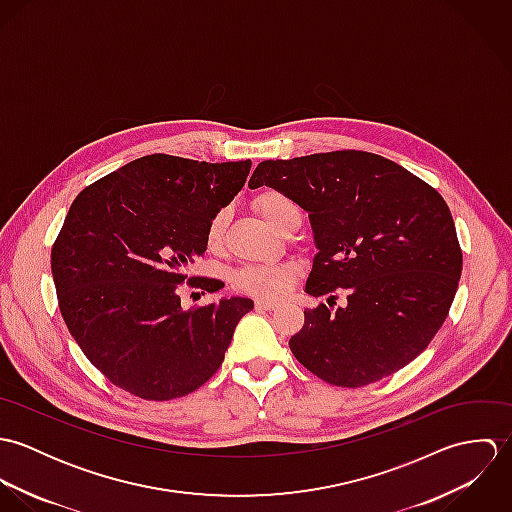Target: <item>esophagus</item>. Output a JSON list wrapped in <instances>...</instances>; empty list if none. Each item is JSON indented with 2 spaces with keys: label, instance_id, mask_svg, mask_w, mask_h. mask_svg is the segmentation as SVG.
<instances>
[{
  "label": "esophagus",
  "instance_id": "obj_1",
  "mask_svg": "<svg viewBox=\"0 0 512 512\" xmlns=\"http://www.w3.org/2000/svg\"><path fill=\"white\" fill-rule=\"evenodd\" d=\"M280 303L274 301V299H266V297H258L256 299V309H262V311H272L276 309Z\"/></svg>",
  "mask_w": 512,
  "mask_h": 512
}]
</instances>
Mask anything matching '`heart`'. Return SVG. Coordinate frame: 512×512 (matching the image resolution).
<instances>
[{"label":"heart","mask_w":512,"mask_h":512,"mask_svg":"<svg viewBox=\"0 0 512 512\" xmlns=\"http://www.w3.org/2000/svg\"><path fill=\"white\" fill-rule=\"evenodd\" d=\"M254 205L260 211V215L280 232L290 224V220L301 217L292 199H288L278 191L260 193L254 199ZM226 222H228L226 211L215 213L209 220L207 232H205L209 250H219L222 246ZM295 276H297L295 264H246L234 272L232 284L240 292L260 295V297H280L290 288Z\"/></svg>","instance_id":"1"}]
</instances>
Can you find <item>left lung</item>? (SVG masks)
Segmentation results:
<instances>
[{"label":"left lung","mask_w":512,"mask_h":512,"mask_svg":"<svg viewBox=\"0 0 512 512\" xmlns=\"http://www.w3.org/2000/svg\"><path fill=\"white\" fill-rule=\"evenodd\" d=\"M272 187L309 213L317 254L305 284L329 307L305 309L293 357L321 380L359 388L412 363L443 325L463 256L443 197L402 165L343 149L258 163L248 187ZM348 305L333 312L332 292Z\"/></svg>","instance_id":"obj_1"}]
</instances>
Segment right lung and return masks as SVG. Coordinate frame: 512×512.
I'll list each match as a JSON object with an SVG mask.
<instances>
[{"mask_svg":"<svg viewBox=\"0 0 512 512\" xmlns=\"http://www.w3.org/2000/svg\"><path fill=\"white\" fill-rule=\"evenodd\" d=\"M250 159L207 163L165 153L130 161L78 193L51 250L61 315L112 384L173 400L222 365L236 323L254 303L222 297L185 311L179 290L207 250V224L244 187Z\"/></svg>","mask_w":512,"mask_h":512,"instance_id":"add662e5","label":"right lung"}]
</instances>
